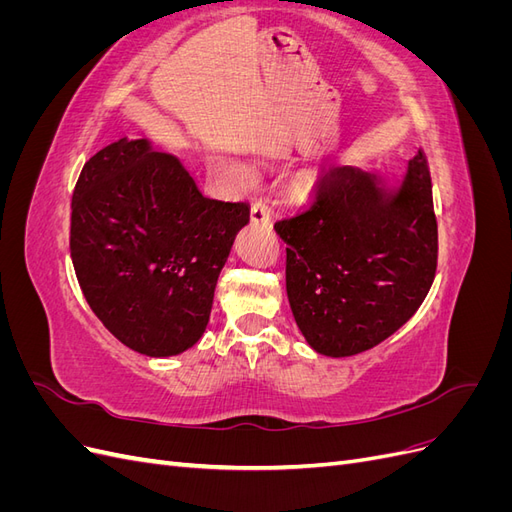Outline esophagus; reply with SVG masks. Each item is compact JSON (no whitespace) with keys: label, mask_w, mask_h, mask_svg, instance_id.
Listing matches in <instances>:
<instances>
[{"label":"esophagus","mask_w":512,"mask_h":512,"mask_svg":"<svg viewBox=\"0 0 512 512\" xmlns=\"http://www.w3.org/2000/svg\"><path fill=\"white\" fill-rule=\"evenodd\" d=\"M250 215H252V222H256V224H267V222L271 220V205H269V200H267V198H256L254 205H252Z\"/></svg>","instance_id":"1"}]
</instances>
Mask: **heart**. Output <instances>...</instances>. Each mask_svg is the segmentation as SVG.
Segmentation results:
<instances>
[{
  "instance_id": "obj_1",
  "label": "heart",
  "mask_w": 512,
  "mask_h": 512,
  "mask_svg": "<svg viewBox=\"0 0 512 512\" xmlns=\"http://www.w3.org/2000/svg\"><path fill=\"white\" fill-rule=\"evenodd\" d=\"M241 175H243V177H247V175H250V170H247V168H241Z\"/></svg>"
}]
</instances>
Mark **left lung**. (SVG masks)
Masks as SVG:
<instances>
[{"label": "left lung", "mask_w": 512, "mask_h": 512, "mask_svg": "<svg viewBox=\"0 0 512 512\" xmlns=\"http://www.w3.org/2000/svg\"><path fill=\"white\" fill-rule=\"evenodd\" d=\"M312 198L273 226L288 243L290 309L316 352L352 356L404 327L436 277L429 166L418 149L397 190L361 168L329 166Z\"/></svg>", "instance_id": "1"}]
</instances>
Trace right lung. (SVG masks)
Segmentation results:
<instances>
[{"instance_id": "add662e5", "label": "right lung", "mask_w": 512, "mask_h": 512, "mask_svg": "<svg viewBox=\"0 0 512 512\" xmlns=\"http://www.w3.org/2000/svg\"><path fill=\"white\" fill-rule=\"evenodd\" d=\"M250 205L198 192L147 138L106 145L72 192L70 256L89 307L121 344L173 356L203 337L213 292Z\"/></svg>"}]
</instances>
